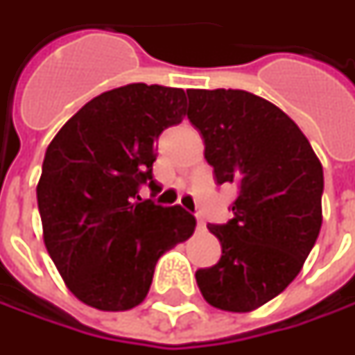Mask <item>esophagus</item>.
<instances>
[{
  "mask_svg": "<svg viewBox=\"0 0 355 355\" xmlns=\"http://www.w3.org/2000/svg\"><path fill=\"white\" fill-rule=\"evenodd\" d=\"M198 227H201V229L205 227V221H203V217H201V215H198Z\"/></svg>",
  "mask_w": 355,
  "mask_h": 355,
  "instance_id": "1",
  "label": "esophagus"
}]
</instances>
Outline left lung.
<instances>
[{
    "label": "left lung",
    "mask_w": 355,
    "mask_h": 355,
    "mask_svg": "<svg viewBox=\"0 0 355 355\" xmlns=\"http://www.w3.org/2000/svg\"><path fill=\"white\" fill-rule=\"evenodd\" d=\"M189 122L205 142L217 184H235L233 219L207 225L221 259L199 268L203 298L251 312L300 272L322 227L324 173L300 128L279 106L247 90H187Z\"/></svg>",
    "instance_id": "1"
}]
</instances>
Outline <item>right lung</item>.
Here are the masks:
<instances>
[{
	"label": "right lung",
	"instance_id": "right-lung-1",
	"mask_svg": "<svg viewBox=\"0 0 355 355\" xmlns=\"http://www.w3.org/2000/svg\"><path fill=\"white\" fill-rule=\"evenodd\" d=\"M187 114L182 89L134 83L87 103L49 144L37 185L43 241L69 291L120 312L150 291L157 259L196 231L184 207L138 196L159 191V134Z\"/></svg>",
	"mask_w": 355,
	"mask_h": 355
}]
</instances>
